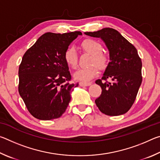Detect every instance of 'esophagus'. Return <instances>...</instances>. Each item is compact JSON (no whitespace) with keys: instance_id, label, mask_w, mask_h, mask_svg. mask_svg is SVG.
I'll use <instances>...</instances> for the list:
<instances>
[{"instance_id":"1","label":"esophagus","mask_w":160,"mask_h":160,"mask_svg":"<svg viewBox=\"0 0 160 160\" xmlns=\"http://www.w3.org/2000/svg\"><path fill=\"white\" fill-rule=\"evenodd\" d=\"M80 86L81 87H87V86H90L92 85V82H80L79 83Z\"/></svg>"}]
</instances>
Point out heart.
Segmentation results:
<instances>
[{"label": "heart", "instance_id": "heart-1", "mask_svg": "<svg viewBox=\"0 0 160 160\" xmlns=\"http://www.w3.org/2000/svg\"><path fill=\"white\" fill-rule=\"evenodd\" d=\"M83 50L92 55L90 61V66L78 70L73 74L75 79L88 82L94 78L98 73L99 68H104L107 65L108 58L102 53V46L100 43L93 39H86L82 42ZM64 59L68 66L72 68H76L78 66V54L73 47L68 48L64 53ZM97 65H96V64Z\"/></svg>", "mask_w": 160, "mask_h": 160}]
</instances>
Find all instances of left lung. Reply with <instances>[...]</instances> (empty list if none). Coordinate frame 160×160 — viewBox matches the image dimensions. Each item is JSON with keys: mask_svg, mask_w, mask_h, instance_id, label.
Segmentation results:
<instances>
[{"mask_svg": "<svg viewBox=\"0 0 160 160\" xmlns=\"http://www.w3.org/2000/svg\"><path fill=\"white\" fill-rule=\"evenodd\" d=\"M90 37L100 38L109 52L110 62L102 79L95 83L101 87V95L95 103L100 112L108 116H119L131 109L142 82V61L133 45L118 31L103 28L93 32H85Z\"/></svg>", "mask_w": 160, "mask_h": 160, "instance_id": "1", "label": "left lung"}]
</instances>
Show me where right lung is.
I'll use <instances>...</instances> for the list:
<instances>
[{
  "label": "right lung",
  "instance_id": "add662e5",
  "mask_svg": "<svg viewBox=\"0 0 160 160\" xmlns=\"http://www.w3.org/2000/svg\"><path fill=\"white\" fill-rule=\"evenodd\" d=\"M80 32L42 35L24 54L19 67L20 95L31 114L39 120L58 118L66 112L70 92L78 83L71 75L64 53Z\"/></svg>",
  "mask_w": 160,
  "mask_h": 160
}]
</instances>
